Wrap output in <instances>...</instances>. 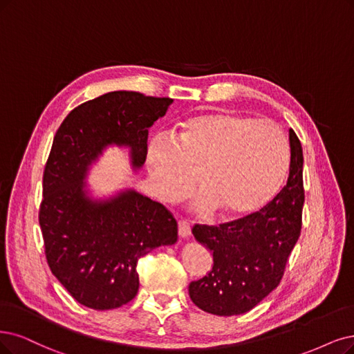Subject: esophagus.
I'll return each instance as SVG.
<instances>
[{"mask_svg":"<svg viewBox=\"0 0 354 354\" xmlns=\"http://www.w3.org/2000/svg\"><path fill=\"white\" fill-rule=\"evenodd\" d=\"M178 232H179V236L180 238H188L189 234H191V226H189V223L188 221H185V220H180L179 223H178Z\"/></svg>","mask_w":354,"mask_h":354,"instance_id":"esophagus-1","label":"esophagus"}]
</instances>
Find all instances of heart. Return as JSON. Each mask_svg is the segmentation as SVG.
I'll use <instances>...</instances> for the list:
<instances>
[{
    "label": "heart",
    "instance_id": "heart-1",
    "mask_svg": "<svg viewBox=\"0 0 354 354\" xmlns=\"http://www.w3.org/2000/svg\"><path fill=\"white\" fill-rule=\"evenodd\" d=\"M289 163V142L279 125L230 111L192 115L178 125L175 142L156 137L146 149L149 174L163 201L187 197L197 178L203 191L197 210L229 218L270 203Z\"/></svg>",
    "mask_w": 354,
    "mask_h": 354
}]
</instances>
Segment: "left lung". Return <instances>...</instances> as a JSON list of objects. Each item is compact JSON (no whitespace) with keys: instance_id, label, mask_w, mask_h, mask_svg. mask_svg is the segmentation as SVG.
I'll return each mask as SVG.
<instances>
[{"instance_id":"obj_1","label":"left lung","mask_w":354,"mask_h":354,"mask_svg":"<svg viewBox=\"0 0 354 354\" xmlns=\"http://www.w3.org/2000/svg\"><path fill=\"white\" fill-rule=\"evenodd\" d=\"M290 169L286 187L259 212L220 226L195 225V241L213 252V268L191 281L192 302L218 317L241 315L276 287L302 229L304 151L289 129Z\"/></svg>"}]
</instances>
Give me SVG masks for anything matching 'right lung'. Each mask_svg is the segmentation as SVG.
I'll return each instance as SVG.
<instances>
[{"mask_svg":"<svg viewBox=\"0 0 354 354\" xmlns=\"http://www.w3.org/2000/svg\"><path fill=\"white\" fill-rule=\"evenodd\" d=\"M174 99L118 90L88 100L62 121L44 172L39 210L52 274L90 309L108 310L138 292L137 263L154 248L178 241L167 208L134 188L95 198L86 180L111 146L128 150L131 169L146 162L149 128Z\"/></svg>","mask_w":354,"mask_h":354,"instance_id":"obj_1","label":"right lung"}]
</instances>
